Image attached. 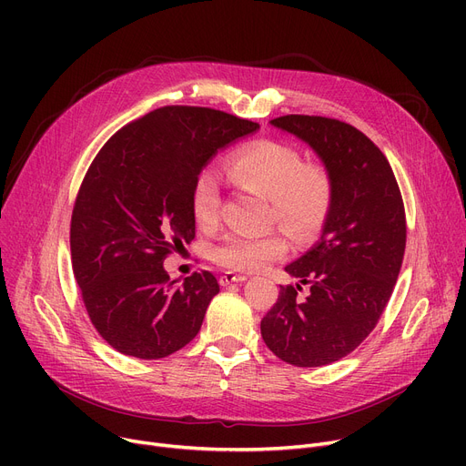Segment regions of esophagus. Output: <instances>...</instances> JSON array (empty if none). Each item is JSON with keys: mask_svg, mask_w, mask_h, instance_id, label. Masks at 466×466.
<instances>
[{"mask_svg": "<svg viewBox=\"0 0 466 466\" xmlns=\"http://www.w3.org/2000/svg\"><path fill=\"white\" fill-rule=\"evenodd\" d=\"M248 279V276H243V274H236V272H225L223 276H220V279H218V283L223 285V287H227V285H232V283H243Z\"/></svg>", "mask_w": 466, "mask_h": 466, "instance_id": "34e87169", "label": "esophagus"}]
</instances>
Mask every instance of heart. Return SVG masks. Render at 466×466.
Returning a JSON list of instances; mask_svg holds the SVG:
<instances>
[{
  "mask_svg": "<svg viewBox=\"0 0 466 466\" xmlns=\"http://www.w3.org/2000/svg\"><path fill=\"white\" fill-rule=\"evenodd\" d=\"M234 183L268 196L274 217L297 239H311L321 230L332 204V183L325 167L302 164L300 155L289 145L260 139L243 145L228 160ZM220 187L213 171L196 177L192 188V215L202 228L218 220ZM289 251L281 230L257 234H228L220 239L213 258L239 272H257Z\"/></svg>",
  "mask_w": 466,
  "mask_h": 466,
  "instance_id": "heart-1",
  "label": "heart"
}]
</instances>
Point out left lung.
Wrapping results in <instances>:
<instances>
[{"mask_svg": "<svg viewBox=\"0 0 466 466\" xmlns=\"http://www.w3.org/2000/svg\"><path fill=\"white\" fill-rule=\"evenodd\" d=\"M321 160L332 204L319 239L285 266L297 287H281L260 321L268 350L313 369L350 355L369 336L397 283L404 248L402 196L387 158L362 132L325 116L287 115L270 120ZM300 284L310 295L298 299Z\"/></svg>", "mask_w": 466, "mask_h": 466, "instance_id": "left-lung-1", "label": "left lung"}]
</instances>
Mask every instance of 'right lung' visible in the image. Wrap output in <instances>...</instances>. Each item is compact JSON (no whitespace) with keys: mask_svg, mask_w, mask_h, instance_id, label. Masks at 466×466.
<instances>
[{"mask_svg":"<svg viewBox=\"0 0 466 466\" xmlns=\"http://www.w3.org/2000/svg\"><path fill=\"white\" fill-rule=\"evenodd\" d=\"M258 128L208 107H160L90 164L71 215V262L92 325L118 353L162 359L198 334L218 283L209 272L171 281L164 258L194 239L196 177Z\"/></svg>","mask_w":466,"mask_h":466,"instance_id":"obj_1","label":"right lung"}]
</instances>
